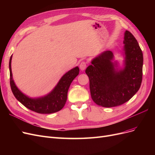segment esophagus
<instances>
[{"label": "esophagus", "instance_id": "1", "mask_svg": "<svg viewBox=\"0 0 155 155\" xmlns=\"http://www.w3.org/2000/svg\"><path fill=\"white\" fill-rule=\"evenodd\" d=\"M87 67V63L85 61H82L79 64V68L81 70H84Z\"/></svg>", "mask_w": 155, "mask_h": 155}]
</instances>
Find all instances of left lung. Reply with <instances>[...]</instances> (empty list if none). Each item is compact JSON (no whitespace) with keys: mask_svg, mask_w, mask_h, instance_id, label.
<instances>
[{"mask_svg":"<svg viewBox=\"0 0 155 155\" xmlns=\"http://www.w3.org/2000/svg\"><path fill=\"white\" fill-rule=\"evenodd\" d=\"M124 67L119 68L110 50L94 58L85 72L90 81L92 100L104 107L128 101L138 92L142 81L143 54L137 40L127 30L124 34Z\"/></svg>","mask_w":155,"mask_h":155,"instance_id":"8db88e82","label":"left lung"}]
</instances>
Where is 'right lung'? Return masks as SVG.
I'll list each match as a JSON object with an SVG mask.
<instances>
[{"instance_id":"right-lung-1","label":"right lung","mask_w":155,"mask_h":155,"mask_svg":"<svg viewBox=\"0 0 155 155\" xmlns=\"http://www.w3.org/2000/svg\"><path fill=\"white\" fill-rule=\"evenodd\" d=\"M12 55L9 63L10 86L16 99L28 109L37 113L51 114L61 110L67 101V93L70 84L79 74V67H75L64 74L60 79L57 85L48 94L39 97L32 98L23 94L14 82L12 72Z\"/></svg>"}]
</instances>
